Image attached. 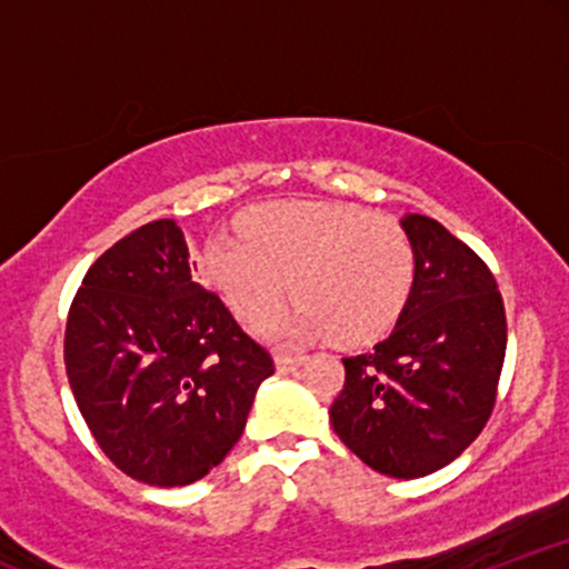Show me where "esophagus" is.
<instances>
[{"label":"esophagus","mask_w":569,"mask_h":569,"mask_svg":"<svg viewBox=\"0 0 569 569\" xmlns=\"http://www.w3.org/2000/svg\"><path fill=\"white\" fill-rule=\"evenodd\" d=\"M305 361H307L305 356H289V352H278V356H276L278 371H293V369L302 367Z\"/></svg>","instance_id":"1"}]
</instances>
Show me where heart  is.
<instances>
[{"mask_svg":"<svg viewBox=\"0 0 569 569\" xmlns=\"http://www.w3.org/2000/svg\"><path fill=\"white\" fill-rule=\"evenodd\" d=\"M240 234L208 240L200 272L248 323L272 321L293 286L297 335L363 345L393 329L415 289L407 230L352 202H264Z\"/></svg>","mask_w":569,"mask_h":569,"instance_id":"obj_1","label":"heart"}]
</instances>
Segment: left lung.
<instances>
[{
	"instance_id": "8db88e82",
	"label": "left lung",
	"mask_w": 569,
	"mask_h": 569,
	"mask_svg": "<svg viewBox=\"0 0 569 569\" xmlns=\"http://www.w3.org/2000/svg\"><path fill=\"white\" fill-rule=\"evenodd\" d=\"M415 289L371 352L342 358L335 433L369 468L420 479L449 466L487 426L506 358V307L489 267L436 219H401Z\"/></svg>"
}]
</instances>
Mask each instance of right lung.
<instances>
[{"label": "right lung", "mask_w": 569, "mask_h": 569, "mask_svg": "<svg viewBox=\"0 0 569 569\" xmlns=\"http://www.w3.org/2000/svg\"><path fill=\"white\" fill-rule=\"evenodd\" d=\"M173 219L103 251L69 307L63 361L90 433L130 479L184 487L243 436L272 356L192 278Z\"/></svg>", "instance_id": "obj_1"}]
</instances>
